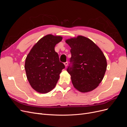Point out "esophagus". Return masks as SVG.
Returning <instances> with one entry per match:
<instances>
[{
  "label": "esophagus",
  "instance_id": "1",
  "mask_svg": "<svg viewBox=\"0 0 127 127\" xmlns=\"http://www.w3.org/2000/svg\"><path fill=\"white\" fill-rule=\"evenodd\" d=\"M64 65H65V66L67 67V66H68V62H67H67L64 63Z\"/></svg>",
  "mask_w": 127,
  "mask_h": 127
}]
</instances>
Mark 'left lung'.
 Instances as JSON below:
<instances>
[{"label": "left lung", "mask_w": 127, "mask_h": 127, "mask_svg": "<svg viewBox=\"0 0 127 127\" xmlns=\"http://www.w3.org/2000/svg\"><path fill=\"white\" fill-rule=\"evenodd\" d=\"M70 46V64L67 71L76 89L86 93L95 89L103 79L106 70V58L94 42L85 36L66 40Z\"/></svg>", "instance_id": "1"}]
</instances>
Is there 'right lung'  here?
I'll use <instances>...</instances> for the list:
<instances>
[{
	"label": "right lung",
	"instance_id": "1",
	"mask_svg": "<svg viewBox=\"0 0 127 127\" xmlns=\"http://www.w3.org/2000/svg\"><path fill=\"white\" fill-rule=\"evenodd\" d=\"M62 39L61 36L45 35L33 46L26 57L27 78L30 85L39 93H47L53 90L65 68L55 50L56 45Z\"/></svg>",
	"mask_w": 127,
	"mask_h": 127
}]
</instances>
